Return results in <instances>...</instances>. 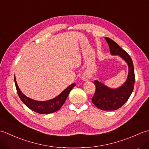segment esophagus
I'll use <instances>...</instances> for the list:
<instances>
[{
    "label": "esophagus",
    "instance_id": "34e87169",
    "mask_svg": "<svg viewBox=\"0 0 149 149\" xmlns=\"http://www.w3.org/2000/svg\"><path fill=\"white\" fill-rule=\"evenodd\" d=\"M90 75L88 74H84L83 75V76H82V80L83 81H88V79H90Z\"/></svg>",
    "mask_w": 149,
    "mask_h": 149
}]
</instances>
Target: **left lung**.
I'll use <instances>...</instances> for the list:
<instances>
[{
    "label": "left lung",
    "instance_id": "left-lung-1",
    "mask_svg": "<svg viewBox=\"0 0 149 149\" xmlns=\"http://www.w3.org/2000/svg\"><path fill=\"white\" fill-rule=\"evenodd\" d=\"M112 55H118L127 63L129 74L126 81L121 86L113 89L106 86L101 82L95 80V92L92 97V102L98 108L104 111L116 110L127 102L134 89L135 82L134 70L132 59L124 50L111 39L106 37Z\"/></svg>",
    "mask_w": 149,
    "mask_h": 149
}]
</instances>
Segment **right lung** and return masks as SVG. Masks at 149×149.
Returning a JSON list of instances; mask_svg holds the SVG:
<instances>
[{
    "label": "right lung",
    "mask_w": 149,
    "mask_h": 149,
    "mask_svg": "<svg viewBox=\"0 0 149 149\" xmlns=\"http://www.w3.org/2000/svg\"><path fill=\"white\" fill-rule=\"evenodd\" d=\"M14 78L16 88H17L18 95L21 100L29 109L40 114H49L58 111L63 105V104L65 103L70 91L76 85L74 83L70 85L59 95L52 99L46 101H37L31 99L25 95L18 86L15 77H14Z\"/></svg>",
    "instance_id": "add662e5"
}]
</instances>
